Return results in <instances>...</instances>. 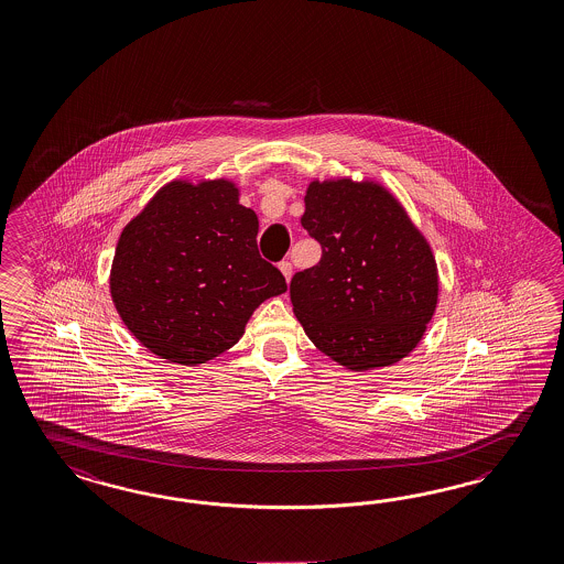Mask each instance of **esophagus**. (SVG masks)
<instances>
[{
	"label": "esophagus",
	"mask_w": 564,
	"mask_h": 564,
	"mask_svg": "<svg viewBox=\"0 0 564 564\" xmlns=\"http://www.w3.org/2000/svg\"><path fill=\"white\" fill-rule=\"evenodd\" d=\"M280 272L284 275L286 284H289L290 278H292V263H290V261H282V263H280Z\"/></svg>",
	"instance_id": "34e87169"
}]
</instances>
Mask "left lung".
Instances as JSON below:
<instances>
[{
    "instance_id": "1",
    "label": "left lung",
    "mask_w": 564,
    "mask_h": 564,
    "mask_svg": "<svg viewBox=\"0 0 564 564\" xmlns=\"http://www.w3.org/2000/svg\"><path fill=\"white\" fill-rule=\"evenodd\" d=\"M301 223L323 249L290 282L308 339L344 369L400 362L438 305L435 253L402 202L375 178H311Z\"/></svg>"
}]
</instances>
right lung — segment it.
Returning a JSON list of instances; mask_svg holds the SVG:
<instances>
[{
    "label": "right lung",
    "mask_w": 564,
    "mask_h": 564,
    "mask_svg": "<svg viewBox=\"0 0 564 564\" xmlns=\"http://www.w3.org/2000/svg\"><path fill=\"white\" fill-rule=\"evenodd\" d=\"M232 178L164 183L123 226L109 290L129 334L166 362L197 367L232 348L263 301L286 292L259 258V220Z\"/></svg>",
    "instance_id": "right-lung-1"
}]
</instances>
